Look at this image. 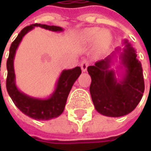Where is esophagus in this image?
Instances as JSON below:
<instances>
[{"instance_id":"34e87169","label":"esophagus","mask_w":151,"mask_h":151,"mask_svg":"<svg viewBox=\"0 0 151 151\" xmlns=\"http://www.w3.org/2000/svg\"><path fill=\"white\" fill-rule=\"evenodd\" d=\"M89 65V61L86 60H82L81 61V70L82 71H86L87 67Z\"/></svg>"}]
</instances>
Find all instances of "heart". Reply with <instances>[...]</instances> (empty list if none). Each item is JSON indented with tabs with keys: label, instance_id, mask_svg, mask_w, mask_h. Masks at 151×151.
Segmentation results:
<instances>
[{
	"label": "heart",
	"instance_id": "1",
	"mask_svg": "<svg viewBox=\"0 0 151 151\" xmlns=\"http://www.w3.org/2000/svg\"><path fill=\"white\" fill-rule=\"evenodd\" d=\"M86 35L90 39H96V38H99L102 41V43H107L110 40V35L106 31H102L100 32L96 28L87 30L86 32Z\"/></svg>",
	"mask_w": 151,
	"mask_h": 151
}]
</instances>
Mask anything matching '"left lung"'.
<instances>
[{"instance_id":"8db88e82","label":"left lung","mask_w":151,"mask_h":151,"mask_svg":"<svg viewBox=\"0 0 151 151\" xmlns=\"http://www.w3.org/2000/svg\"><path fill=\"white\" fill-rule=\"evenodd\" d=\"M124 44L126 49L121 60L126 68V76L122 81L118 82L114 71L107 70L111 56L87 67L91 77L90 93L95 108L98 113L109 117L131 113L141 100L145 91L141 63L127 40Z\"/></svg>"}]
</instances>
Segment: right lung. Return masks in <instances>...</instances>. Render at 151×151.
Wrapping results in <instances>:
<instances>
[{
    "mask_svg": "<svg viewBox=\"0 0 151 151\" xmlns=\"http://www.w3.org/2000/svg\"><path fill=\"white\" fill-rule=\"evenodd\" d=\"M34 27H40L51 31H62L60 27L49 26L45 24L35 23L24 27L11 44L7 61V77H6V90L15 105L27 116L38 120H48L56 118L63 113L66 103L67 97L72 87L74 82L81 74L80 67H75L70 70H64L58 81L56 90L51 97L46 100H40L26 96L18 91L15 85V74L13 68L16 50L20 44L22 37Z\"/></svg>",
    "mask_w": 151,
    "mask_h": 151,
    "instance_id": "add662e5",
    "label": "right lung"
}]
</instances>
